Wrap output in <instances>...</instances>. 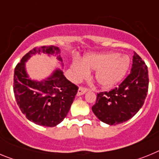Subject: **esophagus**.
<instances>
[{
	"label": "esophagus",
	"instance_id": "1",
	"mask_svg": "<svg viewBox=\"0 0 159 159\" xmlns=\"http://www.w3.org/2000/svg\"><path fill=\"white\" fill-rule=\"evenodd\" d=\"M88 91V89H87L86 88H83V87H80V88H79V90H78L77 95H78V96H80V95H84V94L86 93Z\"/></svg>",
	"mask_w": 159,
	"mask_h": 159
}]
</instances>
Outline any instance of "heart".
Wrapping results in <instances>:
<instances>
[{
    "label": "heart",
    "instance_id": "heart-1",
    "mask_svg": "<svg viewBox=\"0 0 159 159\" xmlns=\"http://www.w3.org/2000/svg\"><path fill=\"white\" fill-rule=\"evenodd\" d=\"M128 56H120L118 52L88 54L82 62L75 60L71 68L73 77L80 80L88 75V70L95 71V79L99 86L109 88L117 84L123 79L130 67Z\"/></svg>",
    "mask_w": 159,
    "mask_h": 159
}]
</instances>
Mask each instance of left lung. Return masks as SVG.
<instances>
[{
  "mask_svg": "<svg viewBox=\"0 0 159 159\" xmlns=\"http://www.w3.org/2000/svg\"><path fill=\"white\" fill-rule=\"evenodd\" d=\"M149 77L145 62L136 52L133 56L131 71L118 88L97 94L92 107L98 119L108 125L124 123L140 110L147 92Z\"/></svg>",
  "mask_w": 159,
  "mask_h": 159,
  "instance_id": "left-lung-1",
  "label": "left lung"
}]
</instances>
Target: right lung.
Returning <instances> with one entry per match:
<instances>
[{
	"instance_id": "right-lung-1",
	"label": "right lung",
	"mask_w": 159,
	"mask_h": 159,
	"mask_svg": "<svg viewBox=\"0 0 159 159\" xmlns=\"http://www.w3.org/2000/svg\"><path fill=\"white\" fill-rule=\"evenodd\" d=\"M54 56L64 66L60 49L56 46L35 48L25 55L14 71L13 92L17 105L29 120L40 126L53 127L67 116L78 87L67 80L64 72L56 68L42 80H31L25 63L36 54Z\"/></svg>"
}]
</instances>
